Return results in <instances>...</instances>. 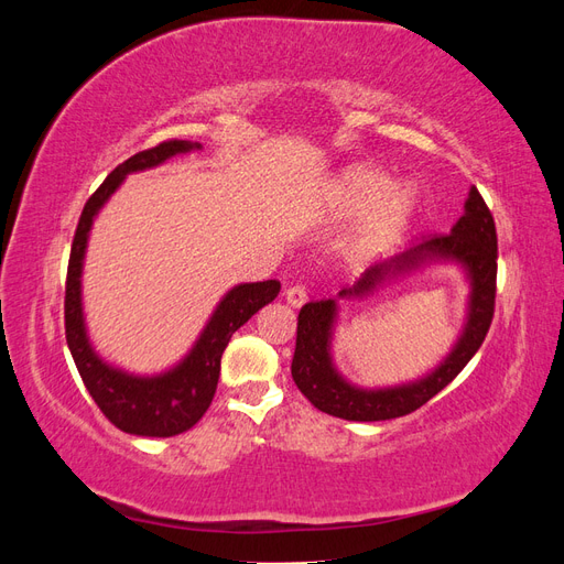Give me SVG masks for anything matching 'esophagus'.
<instances>
[{
    "instance_id": "esophagus-1",
    "label": "esophagus",
    "mask_w": 564,
    "mask_h": 564,
    "mask_svg": "<svg viewBox=\"0 0 564 564\" xmlns=\"http://www.w3.org/2000/svg\"><path fill=\"white\" fill-rule=\"evenodd\" d=\"M284 299H286L289 305H294V308H301V305H303L305 301H308V292H305L303 284H294V286L286 289Z\"/></svg>"
}]
</instances>
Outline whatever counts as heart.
<instances>
[{"mask_svg": "<svg viewBox=\"0 0 564 564\" xmlns=\"http://www.w3.org/2000/svg\"><path fill=\"white\" fill-rule=\"evenodd\" d=\"M338 212L348 216L372 209L350 242L352 261H371L400 240L414 212L416 193L409 185H390L388 176L371 166H352L334 185Z\"/></svg>", "mask_w": 564, "mask_h": 564, "instance_id": "b5f03b06", "label": "heart"}]
</instances>
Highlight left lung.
I'll return each mask as SVG.
<instances>
[{"mask_svg": "<svg viewBox=\"0 0 564 564\" xmlns=\"http://www.w3.org/2000/svg\"><path fill=\"white\" fill-rule=\"evenodd\" d=\"M433 259H452L468 270L473 284L470 313L466 329L447 360L416 383L386 390H360L346 383L336 373L329 357L336 303L332 299H322L303 305L299 313L292 377L299 390L319 412L346 421H388L412 414L435 398L442 388H447L458 377V371L470 362V357L482 346L491 327L494 303H497L499 259L497 226H494V216L475 185L466 199V212L456 220L452 232L429 235L421 245L392 256L390 261L371 265L357 284L352 289H344L340 296L367 294L383 280L402 275V272Z\"/></svg>", "mask_w": 564, "mask_h": 564, "instance_id": "1", "label": "left lung"}]
</instances>
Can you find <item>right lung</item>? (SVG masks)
<instances>
[{"label": "right lung", "instance_id": "obj_1", "mask_svg": "<svg viewBox=\"0 0 564 564\" xmlns=\"http://www.w3.org/2000/svg\"><path fill=\"white\" fill-rule=\"evenodd\" d=\"M199 148L191 141H164L155 148L135 152L133 158L119 164L108 178L98 185V191L87 199L75 230V240L67 261L65 280V340L73 352L79 377L87 386L89 395L98 404L104 416L115 429L143 435V437H172L191 431L193 425L207 412L220 373V355H224L230 336L242 324L259 313L263 305L275 301L280 294L278 280L251 282L230 289L226 299L218 303L207 327L191 355L160 377H133L122 369L108 367L89 346L84 332L82 315V261L87 249V237L94 224V216L104 207L106 199L117 191L119 183L131 172L158 166L164 160Z\"/></svg>", "mask_w": 564, "mask_h": 564}]
</instances>
